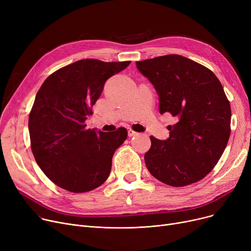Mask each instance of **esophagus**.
Masks as SVG:
<instances>
[{
    "label": "esophagus",
    "mask_w": 251,
    "mask_h": 251,
    "mask_svg": "<svg viewBox=\"0 0 251 251\" xmlns=\"http://www.w3.org/2000/svg\"><path fill=\"white\" fill-rule=\"evenodd\" d=\"M138 133L136 132V131H134V130H132V129H129L128 130V136L129 137H132V136H135V135H137Z\"/></svg>",
    "instance_id": "esophagus-1"
}]
</instances>
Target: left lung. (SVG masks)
<instances>
[{
  "label": "left lung",
  "instance_id": "left-lung-1",
  "mask_svg": "<svg viewBox=\"0 0 251 251\" xmlns=\"http://www.w3.org/2000/svg\"><path fill=\"white\" fill-rule=\"evenodd\" d=\"M160 97V113L177 123L170 137L151 136L144 155L151 174L170 186L181 187L203 179L225 151L231 133V107L212 70L186 57L166 55L136 62Z\"/></svg>",
  "mask_w": 251,
  "mask_h": 251
}]
</instances>
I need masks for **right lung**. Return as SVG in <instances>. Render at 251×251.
I'll list each match as a JSON object with an SVG mask.
<instances>
[{
  "label": "right lung",
  "mask_w": 251,
  "mask_h": 251,
  "mask_svg": "<svg viewBox=\"0 0 251 251\" xmlns=\"http://www.w3.org/2000/svg\"><path fill=\"white\" fill-rule=\"evenodd\" d=\"M130 63L79 60L51 73L37 91L28 119L30 147L37 165L57 186L82 193L108 179L127 130L101 132L87 129L85 120L107 79Z\"/></svg>",
  "instance_id": "right-lung-1"
}]
</instances>
